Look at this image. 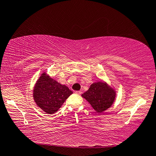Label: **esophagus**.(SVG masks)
I'll return each mask as SVG.
<instances>
[{"label":"esophagus","instance_id":"esophagus-1","mask_svg":"<svg viewBox=\"0 0 156 156\" xmlns=\"http://www.w3.org/2000/svg\"><path fill=\"white\" fill-rule=\"evenodd\" d=\"M75 93H76V94H79V95H80V94H81L82 93V92L81 91H75Z\"/></svg>","mask_w":156,"mask_h":156}]
</instances>
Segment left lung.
<instances>
[{
	"label": "left lung",
	"mask_w": 156,
	"mask_h": 156,
	"mask_svg": "<svg viewBox=\"0 0 156 156\" xmlns=\"http://www.w3.org/2000/svg\"><path fill=\"white\" fill-rule=\"evenodd\" d=\"M82 97L90 104L95 111L102 112L113 105L117 92L106 82L98 81L92 83Z\"/></svg>",
	"instance_id": "left-lung-1"
}]
</instances>
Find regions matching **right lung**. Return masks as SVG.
Masks as SVG:
<instances>
[{"label": "right lung", "instance_id": "1", "mask_svg": "<svg viewBox=\"0 0 156 156\" xmlns=\"http://www.w3.org/2000/svg\"><path fill=\"white\" fill-rule=\"evenodd\" d=\"M72 93L68 87L59 83L44 72L35 84L33 97L41 110L51 115L59 110Z\"/></svg>", "mask_w": 156, "mask_h": 156}]
</instances>
